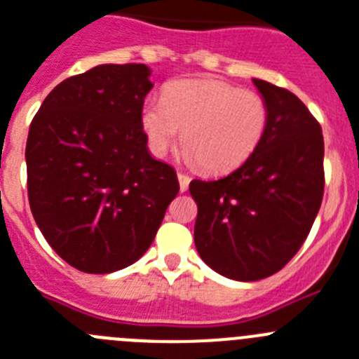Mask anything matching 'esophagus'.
<instances>
[{
  "label": "esophagus",
  "instance_id": "obj_1",
  "mask_svg": "<svg viewBox=\"0 0 359 359\" xmlns=\"http://www.w3.org/2000/svg\"><path fill=\"white\" fill-rule=\"evenodd\" d=\"M177 179H179V186H180V191H187V187H189V177L184 175V173H179L177 175Z\"/></svg>",
  "mask_w": 359,
  "mask_h": 359
}]
</instances>
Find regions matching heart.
Here are the masks:
<instances>
[{
	"instance_id": "b5f03b06",
	"label": "heart",
	"mask_w": 359,
	"mask_h": 359,
	"mask_svg": "<svg viewBox=\"0 0 359 359\" xmlns=\"http://www.w3.org/2000/svg\"><path fill=\"white\" fill-rule=\"evenodd\" d=\"M266 127L264 100L219 80H177L164 89L163 100H147L141 107V128L154 156H166L182 134L187 163L211 175L247 163Z\"/></svg>"
}]
</instances>
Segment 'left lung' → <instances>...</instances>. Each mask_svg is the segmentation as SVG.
Returning <instances> with one entry per match:
<instances>
[{
    "mask_svg": "<svg viewBox=\"0 0 359 359\" xmlns=\"http://www.w3.org/2000/svg\"><path fill=\"white\" fill-rule=\"evenodd\" d=\"M268 127L254 156L231 175L191 180L195 245L219 276L259 280L279 272L308 238L324 195L322 128L293 93L254 79Z\"/></svg>",
    "mask_w": 359,
    "mask_h": 359,
    "instance_id": "left-lung-1",
    "label": "left lung"
}]
</instances>
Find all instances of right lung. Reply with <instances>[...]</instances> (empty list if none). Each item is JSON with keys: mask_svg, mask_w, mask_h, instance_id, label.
<instances>
[{"mask_svg": "<svg viewBox=\"0 0 359 359\" xmlns=\"http://www.w3.org/2000/svg\"><path fill=\"white\" fill-rule=\"evenodd\" d=\"M150 75L144 64H100L55 87L30 125L32 215L80 272L135 263L179 193L175 170L151 156L141 128Z\"/></svg>", "mask_w": 359, "mask_h": 359, "instance_id": "add662e5", "label": "right lung"}]
</instances>
